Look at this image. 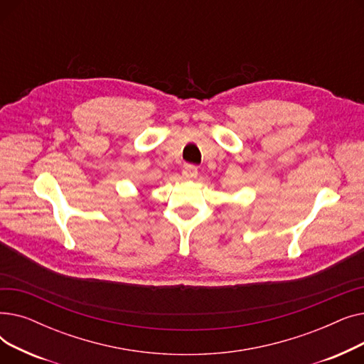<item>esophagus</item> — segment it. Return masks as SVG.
Returning a JSON list of instances; mask_svg holds the SVG:
<instances>
[{"label":"esophagus","mask_w":364,"mask_h":364,"mask_svg":"<svg viewBox=\"0 0 364 364\" xmlns=\"http://www.w3.org/2000/svg\"><path fill=\"white\" fill-rule=\"evenodd\" d=\"M198 177V168L193 165H186L183 169V178L184 180H195Z\"/></svg>","instance_id":"1"}]
</instances>
